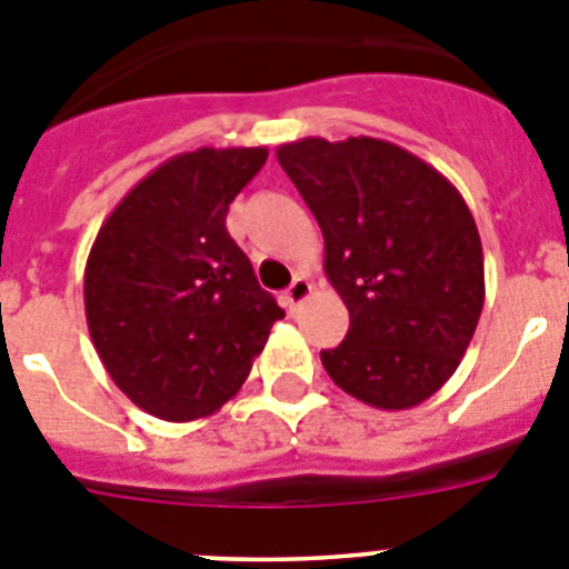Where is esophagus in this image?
I'll list each match as a JSON object with an SVG mask.
<instances>
[{"instance_id": "34e87169", "label": "esophagus", "mask_w": 569, "mask_h": 569, "mask_svg": "<svg viewBox=\"0 0 569 569\" xmlns=\"http://www.w3.org/2000/svg\"><path fill=\"white\" fill-rule=\"evenodd\" d=\"M308 296H310V281L305 279V276H296V279L290 281V288L284 290V308L296 310L301 301L308 299Z\"/></svg>"}]
</instances>
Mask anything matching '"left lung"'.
I'll return each mask as SVG.
<instances>
[{
    "label": "left lung",
    "mask_w": 569,
    "mask_h": 569,
    "mask_svg": "<svg viewBox=\"0 0 569 569\" xmlns=\"http://www.w3.org/2000/svg\"><path fill=\"white\" fill-rule=\"evenodd\" d=\"M276 159L319 222L325 273L350 313L321 365L365 405H421L456 373L485 308L470 208L439 170L370 136H310Z\"/></svg>",
    "instance_id": "1"
}]
</instances>
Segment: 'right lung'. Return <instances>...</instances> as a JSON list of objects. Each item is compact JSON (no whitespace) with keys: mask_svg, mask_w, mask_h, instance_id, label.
<instances>
[{"mask_svg":"<svg viewBox=\"0 0 569 569\" xmlns=\"http://www.w3.org/2000/svg\"><path fill=\"white\" fill-rule=\"evenodd\" d=\"M264 162L268 148L173 156L116 204L90 248V339L116 387L156 419L216 413L284 316L224 228Z\"/></svg>","mask_w":569,"mask_h":569,"instance_id":"add662e5","label":"right lung"}]
</instances>
